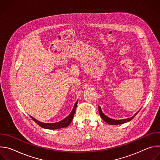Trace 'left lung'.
<instances>
[{
  "instance_id": "left-lung-1",
  "label": "left lung",
  "mask_w": 160,
  "mask_h": 160,
  "mask_svg": "<svg viewBox=\"0 0 160 160\" xmlns=\"http://www.w3.org/2000/svg\"><path fill=\"white\" fill-rule=\"evenodd\" d=\"M99 108V115L101 116V117L102 118V119L106 122L108 124H110V125H120V124H123V123H127L129 121H130L131 120H132L136 115L137 114H138L139 112V111H138L137 112H135L134 114V115L133 117H132L131 118H125V119H122V120H115V119H112V118H111L108 117H107L106 115H105L102 112V110H101V106H98Z\"/></svg>"
}]
</instances>
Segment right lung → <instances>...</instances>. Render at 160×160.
Segmentation results:
<instances>
[{"label": "right lung", "mask_w": 160, "mask_h": 160, "mask_svg": "<svg viewBox=\"0 0 160 160\" xmlns=\"http://www.w3.org/2000/svg\"><path fill=\"white\" fill-rule=\"evenodd\" d=\"M77 103H78V101H76V102L74 104L73 108L72 111V112H70V114L68 117H66L64 119H63L62 120L56 122V123H43L41 122L38 121L37 120H36L35 118H33L32 117L30 116V117L32 118V119H33V120L37 123L40 127H41L43 128H45V129H51V130H55V129H59V128H66L67 127L68 125H69L71 122H72V120L73 118V116L76 110V108L77 106Z\"/></svg>", "instance_id": "add662e5"}]
</instances>
